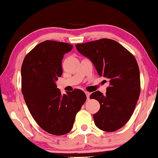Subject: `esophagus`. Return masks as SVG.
<instances>
[{
  "label": "esophagus",
  "instance_id": "34e87169",
  "mask_svg": "<svg viewBox=\"0 0 158 158\" xmlns=\"http://www.w3.org/2000/svg\"><path fill=\"white\" fill-rule=\"evenodd\" d=\"M85 94L87 96V99H89V95H90V93H89V92H87V91L85 92Z\"/></svg>",
  "mask_w": 158,
  "mask_h": 158
}]
</instances>
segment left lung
<instances>
[{"mask_svg":"<svg viewBox=\"0 0 158 158\" xmlns=\"http://www.w3.org/2000/svg\"><path fill=\"white\" fill-rule=\"evenodd\" d=\"M90 59L99 76L110 82L106 94L99 91L89 96L100 104L93 116L96 127L113 132L123 127L133 114L140 92V71L135 57L119 43L110 39L76 45Z\"/></svg>","mask_w":158,"mask_h":158,"instance_id":"8db88e82","label":"left lung"}]
</instances>
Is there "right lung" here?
<instances>
[{
	"label": "right lung",
	"instance_id": "obj_1",
	"mask_svg": "<svg viewBox=\"0 0 158 158\" xmlns=\"http://www.w3.org/2000/svg\"><path fill=\"white\" fill-rule=\"evenodd\" d=\"M73 45L47 40L31 50L21 69L22 93L31 115L44 131L61 135L70 132L86 94L75 89L62 94L55 81L61 76L64 56Z\"/></svg>",
	"mask_w": 158,
	"mask_h": 158
}]
</instances>
